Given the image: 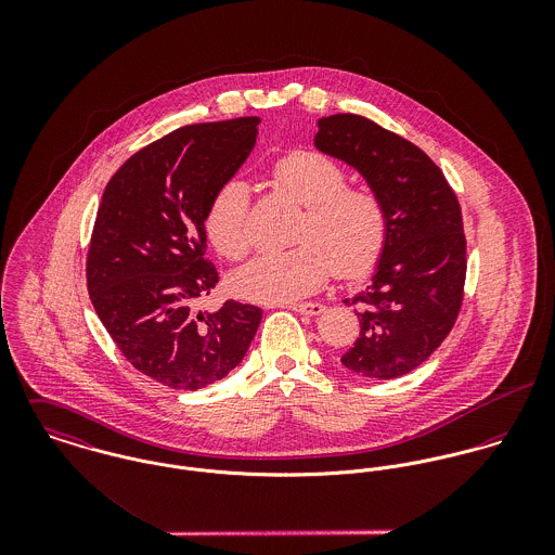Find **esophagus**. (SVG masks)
I'll return each mask as SVG.
<instances>
[{"instance_id": "obj_1", "label": "esophagus", "mask_w": 555, "mask_h": 555, "mask_svg": "<svg viewBox=\"0 0 555 555\" xmlns=\"http://www.w3.org/2000/svg\"><path fill=\"white\" fill-rule=\"evenodd\" d=\"M288 308L299 314H306V317H320L324 312V306H320V304H293Z\"/></svg>"}]
</instances>
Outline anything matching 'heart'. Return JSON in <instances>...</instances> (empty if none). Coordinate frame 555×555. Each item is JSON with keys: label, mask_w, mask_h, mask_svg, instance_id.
<instances>
[{"label": "heart", "mask_w": 555, "mask_h": 555, "mask_svg": "<svg viewBox=\"0 0 555 555\" xmlns=\"http://www.w3.org/2000/svg\"><path fill=\"white\" fill-rule=\"evenodd\" d=\"M275 185L306 207L295 249L262 251L231 278L233 293L254 304H291L317 293L335 273L348 280L374 269L389 235L383 201L365 188H346V170L318 152H293L275 162ZM205 231L214 247L238 260L251 247L249 190L227 181L211 198Z\"/></svg>", "instance_id": "b5f03b06"}]
</instances>
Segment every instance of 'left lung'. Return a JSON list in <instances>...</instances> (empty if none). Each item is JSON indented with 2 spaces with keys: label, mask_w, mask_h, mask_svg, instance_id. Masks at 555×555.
Listing matches in <instances>:
<instances>
[{
  "label": "left lung",
  "mask_w": 555,
  "mask_h": 555,
  "mask_svg": "<svg viewBox=\"0 0 555 555\" xmlns=\"http://www.w3.org/2000/svg\"><path fill=\"white\" fill-rule=\"evenodd\" d=\"M314 145L352 166L389 216L372 284L352 297L361 333L341 365L372 380L399 378L429 359L462 308L466 237L457 196L416 145L367 117H320Z\"/></svg>",
  "instance_id": "left-lung-1"
}]
</instances>
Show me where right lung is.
Instances as JSON below:
<instances>
[{"label": "right lung", "instance_id": "right-lung-1", "mask_svg": "<svg viewBox=\"0 0 555 555\" xmlns=\"http://www.w3.org/2000/svg\"><path fill=\"white\" fill-rule=\"evenodd\" d=\"M258 117L179 128L128 159L106 183L95 216L87 288L124 357L170 389L196 391L245 357L262 310L196 301L218 284L205 260V214L251 154Z\"/></svg>", "mask_w": 555, "mask_h": 555}]
</instances>
